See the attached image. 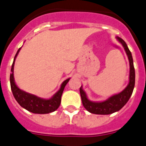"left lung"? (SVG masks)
<instances>
[{
	"instance_id": "8db88e82",
	"label": "left lung",
	"mask_w": 146,
	"mask_h": 146,
	"mask_svg": "<svg viewBox=\"0 0 146 146\" xmlns=\"http://www.w3.org/2000/svg\"><path fill=\"white\" fill-rule=\"evenodd\" d=\"M116 38L123 45L129 60V83L127 85V86L122 92H120V93L115 94L102 102L90 101L87 97L86 92L82 89V86H81L80 92L81 98H82V104L85 108L92 113L105 115V114H111V113L120 111L129 101V98L132 96V93L133 91L134 86H135V69H134L133 60L132 57V54L128 48L126 42L121 38L116 37Z\"/></svg>"
}]
</instances>
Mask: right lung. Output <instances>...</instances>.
Instances as JSON below:
<instances>
[{"instance_id": "1", "label": "right lung", "mask_w": 146, "mask_h": 146, "mask_svg": "<svg viewBox=\"0 0 146 146\" xmlns=\"http://www.w3.org/2000/svg\"><path fill=\"white\" fill-rule=\"evenodd\" d=\"M20 49H21V48L17 50V54L15 55L12 67H11V73H10V87H11V90H12L13 95L14 96L15 99L17 100V102L19 103L20 106L33 113L44 114V113H51L53 111H56L60 104L61 96L64 88L66 86V85L67 84V82H69V80H70V78H68L66 80H64V82H62L59 90L49 99H45V98L38 97L35 95L28 93V92L22 90L16 84L14 76H13L15 60H16V58H17Z\"/></svg>"}]
</instances>
